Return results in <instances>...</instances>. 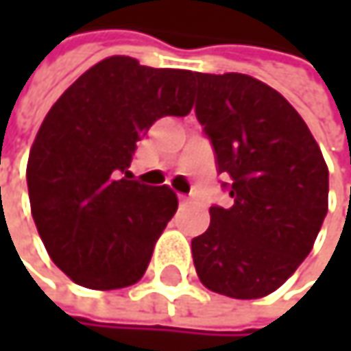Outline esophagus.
I'll return each instance as SVG.
<instances>
[{
  "mask_svg": "<svg viewBox=\"0 0 351 351\" xmlns=\"http://www.w3.org/2000/svg\"><path fill=\"white\" fill-rule=\"evenodd\" d=\"M178 201H180V203H182V205H186V203H189V201H191V199H189V197H186V195H178Z\"/></svg>",
  "mask_w": 351,
  "mask_h": 351,
  "instance_id": "esophagus-1",
  "label": "esophagus"
}]
</instances>
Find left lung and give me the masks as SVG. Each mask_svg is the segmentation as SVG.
<instances>
[{
	"mask_svg": "<svg viewBox=\"0 0 351 351\" xmlns=\"http://www.w3.org/2000/svg\"><path fill=\"white\" fill-rule=\"evenodd\" d=\"M195 113L232 207L213 205L191 252L201 282L232 299L274 293L309 256L327 215L329 173L303 117L240 73H197Z\"/></svg>",
	"mask_w": 351,
	"mask_h": 351,
	"instance_id": "1",
	"label": "left lung"
}]
</instances>
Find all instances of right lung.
Masks as SVG:
<instances>
[{"mask_svg":"<svg viewBox=\"0 0 351 351\" xmlns=\"http://www.w3.org/2000/svg\"><path fill=\"white\" fill-rule=\"evenodd\" d=\"M195 75L111 56L50 107L28 158V193L52 262L77 285L111 291L142 278L178 199L132 180L136 142L191 111Z\"/></svg>","mask_w":351,"mask_h":351,"instance_id":"right-lung-1","label":"right lung"}]
</instances>
